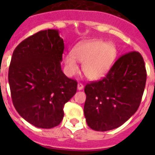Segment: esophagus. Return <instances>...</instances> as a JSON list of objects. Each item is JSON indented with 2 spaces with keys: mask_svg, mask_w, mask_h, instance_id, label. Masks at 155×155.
I'll list each match as a JSON object with an SVG mask.
<instances>
[{
  "mask_svg": "<svg viewBox=\"0 0 155 155\" xmlns=\"http://www.w3.org/2000/svg\"><path fill=\"white\" fill-rule=\"evenodd\" d=\"M77 88H78V90H82L83 88H84V85H83V84H81V83H79L77 85Z\"/></svg>",
  "mask_w": 155,
  "mask_h": 155,
  "instance_id": "esophagus-1",
  "label": "esophagus"
}]
</instances>
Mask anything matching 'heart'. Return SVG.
I'll list each match as a JSON object with an SVG mask.
<instances>
[{
	"instance_id": "1",
	"label": "heart",
	"mask_w": 155,
	"mask_h": 155,
	"mask_svg": "<svg viewBox=\"0 0 155 155\" xmlns=\"http://www.w3.org/2000/svg\"><path fill=\"white\" fill-rule=\"evenodd\" d=\"M117 55V48L112 42L102 40H90L76 45L71 54L63 56L66 72L69 76L79 71L77 62L83 63L85 76L92 80H99L108 73Z\"/></svg>"
}]
</instances>
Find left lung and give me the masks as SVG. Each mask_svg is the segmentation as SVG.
Instances as JSON below:
<instances>
[{
    "mask_svg": "<svg viewBox=\"0 0 155 155\" xmlns=\"http://www.w3.org/2000/svg\"><path fill=\"white\" fill-rule=\"evenodd\" d=\"M146 81L142 54L131 51L120 56L105 77L85 86L87 125L96 131H108L123 125L139 107Z\"/></svg>",
    "mask_w": 155,
    "mask_h": 155,
    "instance_id": "8db88e82",
    "label": "left lung"
}]
</instances>
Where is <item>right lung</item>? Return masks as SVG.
Segmentation results:
<instances>
[{
    "label": "right lung",
    "mask_w": 155,
    "mask_h": 155,
    "mask_svg": "<svg viewBox=\"0 0 155 155\" xmlns=\"http://www.w3.org/2000/svg\"><path fill=\"white\" fill-rule=\"evenodd\" d=\"M63 50L58 30H41L19 43L11 58L8 84L14 108L38 128L59 125L64 104L77 90V81L61 69Z\"/></svg>",
    "instance_id": "obj_1"
}]
</instances>
